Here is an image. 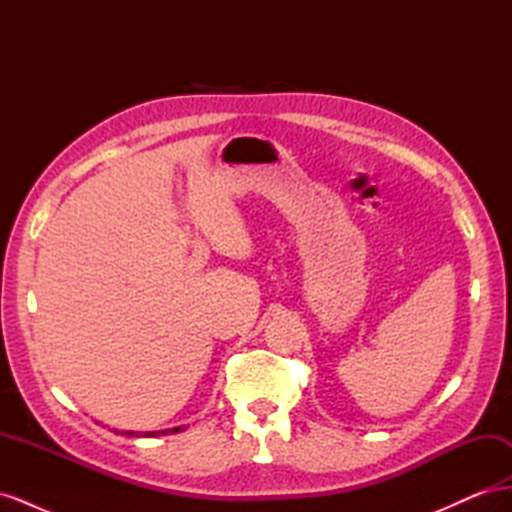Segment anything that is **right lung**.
Wrapping results in <instances>:
<instances>
[{
    "label": "right lung",
    "mask_w": 512,
    "mask_h": 512,
    "mask_svg": "<svg viewBox=\"0 0 512 512\" xmlns=\"http://www.w3.org/2000/svg\"><path fill=\"white\" fill-rule=\"evenodd\" d=\"M181 427H175V429H166V431H149V433H145V436H158V433H177ZM128 436H136L134 431H126Z\"/></svg>",
    "instance_id": "add662e5"
}]
</instances>
